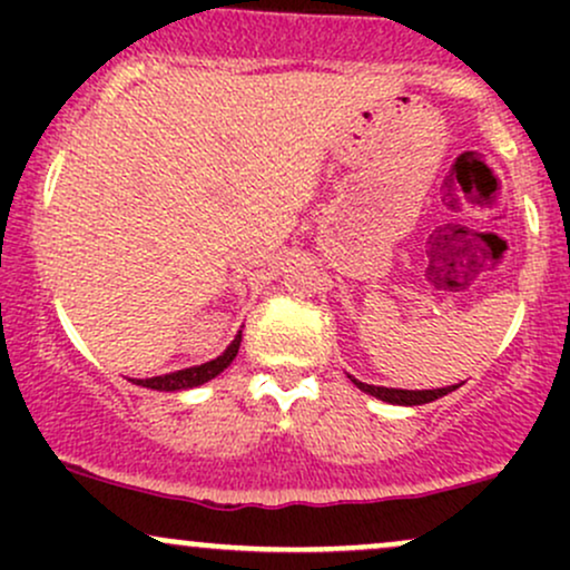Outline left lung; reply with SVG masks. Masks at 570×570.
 Segmentation results:
<instances>
[{"mask_svg":"<svg viewBox=\"0 0 570 570\" xmlns=\"http://www.w3.org/2000/svg\"><path fill=\"white\" fill-rule=\"evenodd\" d=\"M351 381L356 383V389H362L364 394H372V396L383 399V402H391V404H407V407H412V404H429V402H434V399H440L458 389V385H448V389H434V391H402V389H383V385L358 383L356 377H351Z\"/></svg>","mask_w":570,"mask_h":570,"instance_id":"8db88e82","label":"left lung"}]
</instances>
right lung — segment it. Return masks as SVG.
Returning a JSON list of instances; mask_svg holds the SVG:
<instances>
[{
  "mask_svg": "<svg viewBox=\"0 0 570 570\" xmlns=\"http://www.w3.org/2000/svg\"><path fill=\"white\" fill-rule=\"evenodd\" d=\"M240 345V335H235V340L227 345V351L222 356L214 358V362L200 364V367H189V370H179L171 372V375H160V377H147V381H136V385H144V389H155V391H181V389H195V385L212 381L217 377L222 370L230 367V362L238 353Z\"/></svg>",
  "mask_w": 570,
  "mask_h": 570,
  "instance_id": "right-lung-1",
  "label": "right lung"
}]
</instances>
